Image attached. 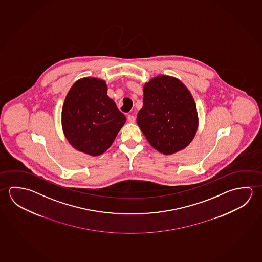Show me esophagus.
I'll return each mask as SVG.
<instances>
[{
	"mask_svg": "<svg viewBox=\"0 0 262 262\" xmlns=\"http://www.w3.org/2000/svg\"><path fill=\"white\" fill-rule=\"evenodd\" d=\"M127 121H128L129 123H134V122L136 121V117L132 116V115H129V116H127Z\"/></svg>",
	"mask_w": 262,
	"mask_h": 262,
	"instance_id": "34e87169",
	"label": "esophagus"
}]
</instances>
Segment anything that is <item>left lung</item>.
<instances>
[{"instance_id": "1", "label": "left lung", "mask_w": 262, "mask_h": 262, "mask_svg": "<svg viewBox=\"0 0 262 262\" xmlns=\"http://www.w3.org/2000/svg\"><path fill=\"white\" fill-rule=\"evenodd\" d=\"M147 141L165 155L184 149L195 137L198 114L190 91L177 78L159 75L144 85L137 117Z\"/></svg>"}]
</instances>
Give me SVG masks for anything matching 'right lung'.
<instances>
[{
	"label": "right lung",
	"mask_w": 262,
	"mask_h": 262,
	"mask_svg": "<svg viewBox=\"0 0 262 262\" xmlns=\"http://www.w3.org/2000/svg\"><path fill=\"white\" fill-rule=\"evenodd\" d=\"M63 133L77 150L99 156L111 146L126 118L107 95L104 80L86 77L67 94L61 114Z\"/></svg>",
	"instance_id": "right-lung-1"
}]
</instances>
